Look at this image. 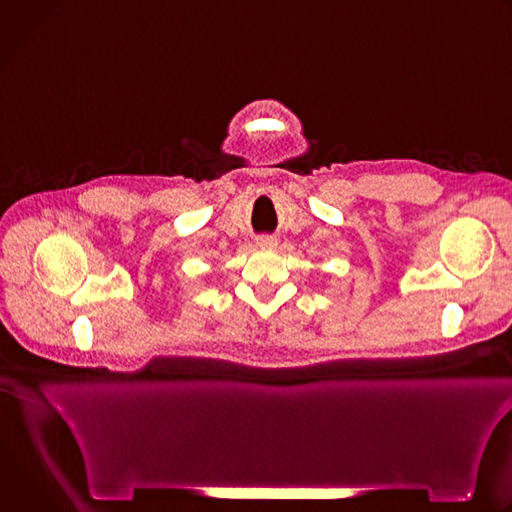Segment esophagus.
Segmentation results:
<instances>
[{
    "label": "esophagus",
    "mask_w": 512,
    "mask_h": 512,
    "mask_svg": "<svg viewBox=\"0 0 512 512\" xmlns=\"http://www.w3.org/2000/svg\"><path fill=\"white\" fill-rule=\"evenodd\" d=\"M257 245H259L261 249H271V247L277 245V241H275L273 237H259V239H257Z\"/></svg>",
    "instance_id": "esophagus-1"
}]
</instances>
